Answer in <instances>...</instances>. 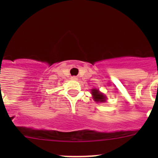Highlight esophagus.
I'll list each match as a JSON object with an SVG mask.
<instances>
[{
	"label": "esophagus",
	"mask_w": 158,
	"mask_h": 158,
	"mask_svg": "<svg viewBox=\"0 0 158 158\" xmlns=\"http://www.w3.org/2000/svg\"><path fill=\"white\" fill-rule=\"evenodd\" d=\"M71 79H72V80H77V77L76 76H73V77H71Z\"/></svg>",
	"instance_id": "obj_1"
}]
</instances>
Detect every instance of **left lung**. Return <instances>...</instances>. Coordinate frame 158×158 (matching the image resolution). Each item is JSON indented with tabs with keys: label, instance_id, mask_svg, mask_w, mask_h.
Segmentation results:
<instances>
[{
	"label": "left lung",
	"instance_id": "obj_1",
	"mask_svg": "<svg viewBox=\"0 0 158 158\" xmlns=\"http://www.w3.org/2000/svg\"><path fill=\"white\" fill-rule=\"evenodd\" d=\"M92 94L93 96V98H94L95 101L96 102H104L106 100L105 96L102 94L101 93L97 90V89H93L92 90Z\"/></svg>",
	"mask_w": 158,
	"mask_h": 158
}]
</instances>
